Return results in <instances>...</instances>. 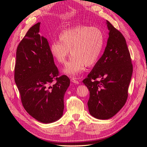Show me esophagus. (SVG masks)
Returning a JSON list of instances; mask_svg holds the SVG:
<instances>
[{"mask_svg": "<svg viewBox=\"0 0 147 147\" xmlns=\"http://www.w3.org/2000/svg\"><path fill=\"white\" fill-rule=\"evenodd\" d=\"M71 82H73L74 84H78L79 83V81L76 78H71Z\"/></svg>", "mask_w": 147, "mask_h": 147, "instance_id": "34e87169", "label": "esophagus"}]
</instances>
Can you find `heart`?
I'll use <instances>...</instances> for the list:
<instances>
[{
    "instance_id": "1",
    "label": "heart",
    "mask_w": 147,
    "mask_h": 147,
    "mask_svg": "<svg viewBox=\"0 0 147 147\" xmlns=\"http://www.w3.org/2000/svg\"><path fill=\"white\" fill-rule=\"evenodd\" d=\"M60 42H53L50 48L51 56L63 65L69 55L73 56L63 72L76 77L84 71L85 66L91 67L97 62L104 43V35L97 26L78 25L63 31L59 36Z\"/></svg>"
}]
</instances>
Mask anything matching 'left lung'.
<instances>
[{"label": "left lung", "mask_w": 147, "mask_h": 147, "mask_svg": "<svg viewBox=\"0 0 147 147\" xmlns=\"http://www.w3.org/2000/svg\"><path fill=\"white\" fill-rule=\"evenodd\" d=\"M107 24L110 32L105 51L82 81L90 91V115L99 119L112 117L125 104L133 73L125 39L110 22Z\"/></svg>", "instance_id": "obj_1"}]
</instances>
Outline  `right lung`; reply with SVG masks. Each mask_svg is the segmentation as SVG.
<instances>
[{
    "label": "right lung",
    "instance_id": "1",
    "mask_svg": "<svg viewBox=\"0 0 147 147\" xmlns=\"http://www.w3.org/2000/svg\"><path fill=\"white\" fill-rule=\"evenodd\" d=\"M40 22L27 31L16 51L14 80L22 104L37 121L48 123L61 118L63 97L70 84L59 76L46 38L40 36Z\"/></svg>",
    "mask_w": 147,
    "mask_h": 147
}]
</instances>
